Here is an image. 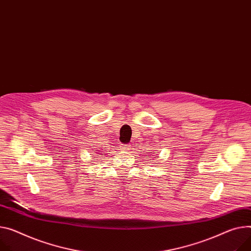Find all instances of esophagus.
Masks as SVG:
<instances>
[{
	"instance_id": "obj_1",
	"label": "esophagus",
	"mask_w": 251,
	"mask_h": 251,
	"mask_svg": "<svg viewBox=\"0 0 251 251\" xmlns=\"http://www.w3.org/2000/svg\"><path fill=\"white\" fill-rule=\"evenodd\" d=\"M130 145H123L122 146V149L124 150V151H129L130 150Z\"/></svg>"
}]
</instances>
